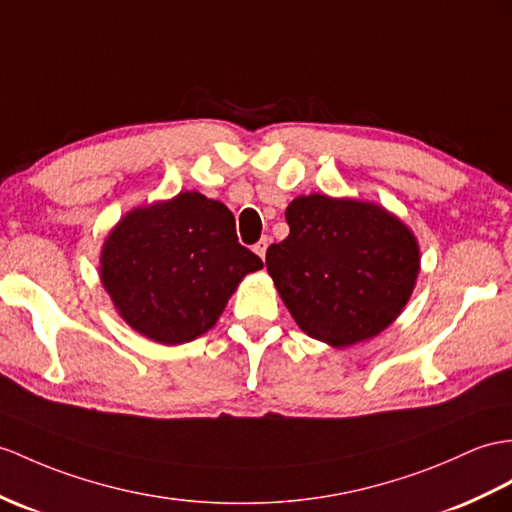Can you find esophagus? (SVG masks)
<instances>
[{
    "label": "esophagus",
    "mask_w": 512,
    "mask_h": 512,
    "mask_svg": "<svg viewBox=\"0 0 512 512\" xmlns=\"http://www.w3.org/2000/svg\"><path fill=\"white\" fill-rule=\"evenodd\" d=\"M267 247H269V236H263V239H260L256 245H254V252L265 260V256H267Z\"/></svg>",
    "instance_id": "obj_1"
}]
</instances>
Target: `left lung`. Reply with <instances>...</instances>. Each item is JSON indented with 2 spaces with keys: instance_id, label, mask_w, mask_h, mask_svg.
I'll return each instance as SVG.
<instances>
[{
  "instance_id": "8db88e82",
  "label": "left lung",
  "mask_w": 512,
  "mask_h": 512,
  "mask_svg": "<svg viewBox=\"0 0 512 512\" xmlns=\"http://www.w3.org/2000/svg\"><path fill=\"white\" fill-rule=\"evenodd\" d=\"M289 236L267 249V271L308 336L334 347L371 339L402 313L419 273L413 232L384 208L297 197Z\"/></svg>"
}]
</instances>
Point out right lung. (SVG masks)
<instances>
[{"mask_svg":"<svg viewBox=\"0 0 512 512\" xmlns=\"http://www.w3.org/2000/svg\"><path fill=\"white\" fill-rule=\"evenodd\" d=\"M260 267L236 239L230 210L195 191L132 210L102 249V282L119 315L162 345L208 332L236 284Z\"/></svg>","mask_w":512,"mask_h":512,"instance_id":"1","label":"right lung"}]
</instances>
